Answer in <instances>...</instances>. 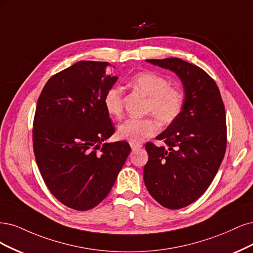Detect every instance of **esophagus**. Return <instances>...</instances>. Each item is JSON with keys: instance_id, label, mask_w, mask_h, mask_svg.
<instances>
[{"instance_id": "esophagus-1", "label": "esophagus", "mask_w": 253, "mask_h": 253, "mask_svg": "<svg viewBox=\"0 0 253 253\" xmlns=\"http://www.w3.org/2000/svg\"><path fill=\"white\" fill-rule=\"evenodd\" d=\"M130 146H131V150L132 151H136L138 149L142 148V145L141 144H133V143H130Z\"/></svg>"}]
</instances>
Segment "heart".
Masks as SVG:
<instances>
[{
	"mask_svg": "<svg viewBox=\"0 0 253 253\" xmlns=\"http://www.w3.org/2000/svg\"><path fill=\"white\" fill-rule=\"evenodd\" d=\"M130 85L149 96L147 112L151 113L161 124H170L180 116L184 104V95L180 89L169 86L166 78L152 71L137 72L130 79ZM103 105L111 117L120 118L123 113V91L118 86H111L103 96ZM158 131L154 118H130L118 127V135L130 143L138 144Z\"/></svg>",
	"mask_w": 253,
	"mask_h": 253,
	"instance_id": "1",
	"label": "heart"
}]
</instances>
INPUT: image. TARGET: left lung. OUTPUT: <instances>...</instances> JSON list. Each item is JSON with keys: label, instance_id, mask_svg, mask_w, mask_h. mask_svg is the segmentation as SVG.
<instances>
[{"label": "left lung", "instance_id": "1", "mask_svg": "<svg viewBox=\"0 0 253 253\" xmlns=\"http://www.w3.org/2000/svg\"><path fill=\"white\" fill-rule=\"evenodd\" d=\"M174 72L184 88L182 111L157 136L168 146H145L148 162L144 182L162 206L180 209L207 190L221 166L227 144L226 115L214 81L202 68L182 59L146 60Z\"/></svg>", "mask_w": 253, "mask_h": 253}]
</instances>
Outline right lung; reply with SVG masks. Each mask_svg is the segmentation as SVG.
Listing matches in <instances>:
<instances>
[{"label": "right lung", "mask_w": 253, "mask_h": 253, "mask_svg": "<svg viewBox=\"0 0 253 253\" xmlns=\"http://www.w3.org/2000/svg\"><path fill=\"white\" fill-rule=\"evenodd\" d=\"M107 62L81 61L51 77L38 100L34 151L48 189L64 205L85 211L108 195L123 167L127 142L115 133L103 96L118 77Z\"/></svg>", "instance_id": "add662e5"}]
</instances>
